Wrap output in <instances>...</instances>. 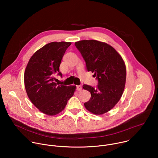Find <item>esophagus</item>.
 Listing matches in <instances>:
<instances>
[{"instance_id": "1", "label": "esophagus", "mask_w": 158, "mask_h": 158, "mask_svg": "<svg viewBox=\"0 0 158 158\" xmlns=\"http://www.w3.org/2000/svg\"><path fill=\"white\" fill-rule=\"evenodd\" d=\"M82 86L81 85H77L76 86V89L77 90V91H81L82 90Z\"/></svg>"}]
</instances>
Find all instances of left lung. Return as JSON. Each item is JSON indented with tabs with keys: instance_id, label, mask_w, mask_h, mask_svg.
Returning a JSON list of instances; mask_svg holds the SVG:
<instances>
[{
	"instance_id": "8db88e82",
	"label": "left lung",
	"mask_w": 158,
	"mask_h": 158,
	"mask_svg": "<svg viewBox=\"0 0 158 158\" xmlns=\"http://www.w3.org/2000/svg\"><path fill=\"white\" fill-rule=\"evenodd\" d=\"M75 46L85 61L87 71L93 73L98 80L97 88L83 85V89L91 94L84 106L96 115L105 114L116 106L123 94L126 79L124 61L106 42L83 40L76 42Z\"/></svg>"
}]
</instances>
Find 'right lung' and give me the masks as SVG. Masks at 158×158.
<instances>
[{"label":"right lung","instance_id":"obj_1","mask_svg":"<svg viewBox=\"0 0 158 158\" xmlns=\"http://www.w3.org/2000/svg\"><path fill=\"white\" fill-rule=\"evenodd\" d=\"M71 42H52L37 50L30 58L24 72L28 98L42 113L56 116L62 112L73 96L76 85L57 84L54 76H62L59 66Z\"/></svg>","mask_w":158,"mask_h":158}]
</instances>
